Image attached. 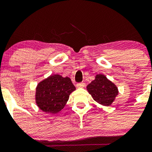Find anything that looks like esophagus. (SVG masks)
<instances>
[{"instance_id": "obj_1", "label": "esophagus", "mask_w": 152, "mask_h": 152, "mask_svg": "<svg viewBox=\"0 0 152 152\" xmlns=\"http://www.w3.org/2000/svg\"><path fill=\"white\" fill-rule=\"evenodd\" d=\"M85 86V83H78L77 84H76V87L77 88H83V87Z\"/></svg>"}]
</instances>
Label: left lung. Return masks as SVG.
Listing matches in <instances>:
<instances>
[{"label":"left lung","mask_w":152,"mask_h":152,"mask_svg":"<svg viewBox=\"0 0 152 152\" xmlns=\"http://www.w3.org/2000/svg\"><path fill=\"white\" fill-rule=\"evenodd\" d=\"M86 89L94 101L106 106H111L118 94L117 86L103 74H97Z\"/></svg>","instance_id":"8db88e82"}]
</instances>
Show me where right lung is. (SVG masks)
Masks as SVG:
<instances>
[{"label":"right lung","instance_id":"1","mask_svg":"<svg viewBox=\"0 0 152 152\" xmlns=\"http://www.w3.org/2000/svg\"><path fill=\"white\" fill-rule=\"evenodd\" d=\"M76 87L70 78L58 74L50 75L38 83L36 88V103L46 113L57 114L64 109L69 95Z\"/></svg>","mask_w":152,"mask_h":152}]
</instances>
